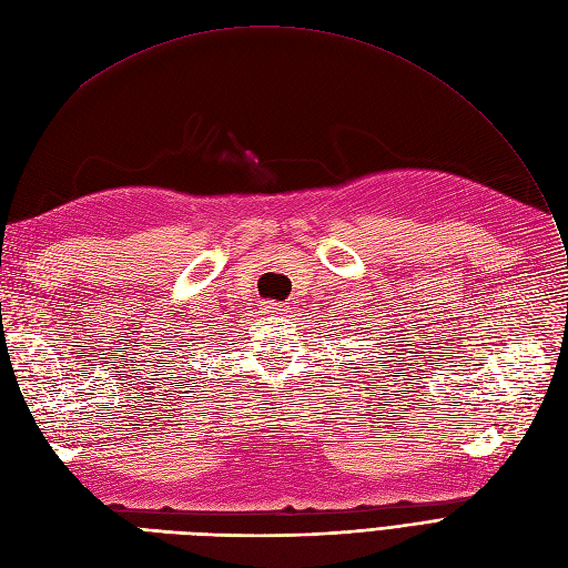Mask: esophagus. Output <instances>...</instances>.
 I'll return each instance as SVG.
<instances>
[{
	"label": "esophagus",
	"mask_w": 568,
	"mask_h": 568,
	"mask_svg": "<svg viewBox=\"0 0 568 568\" xmlns=\"http://www.w3.org/2000/svg\"><path fill=\"white\" fill-rule=\"evenodd\" d=\"M265 315H280V317H291V305L288 303H277V301H265L263 303Z\"/></svg>",
	"instance_id": "34e87169"
}]
</instances>
